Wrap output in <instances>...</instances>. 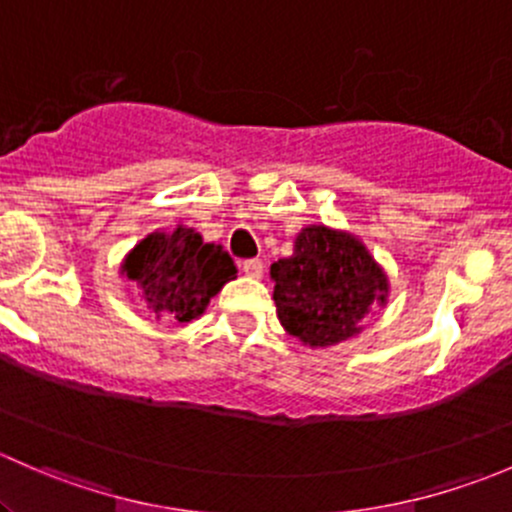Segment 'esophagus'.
Wrapping results in <instances>:
<instances>
[{
  "label": "esophagus",
  "mask_w": 512,
  "mask_h": 512,
  "mask_svg": "<svg viewBox=\"0 0 512 512\" xmlns=\"http://www.w3.org/2000/svg\"><path fill=\"white\" fill-rule=\"evenodd\" d=\"M242 272H245L247 277H255V280H260L262 272H265V265H262V260H247V262H242Z\"/></svg>",
  "instance_id": "esophagus-1"
}]
</instances>
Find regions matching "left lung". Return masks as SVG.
<instances>
[{
	"instance_id": "left-lung-1",
	"label": "left lung",
	"mask_w": 512,
	"mask_h": 512,
	"mask_svg": "<svg viewBox=\"0 0 512 512\" xmlns=\"http://www.w3.org/2000/svg\"><path fill=\"white\" fill-rule=\"evenodd\" d=\"M277 319L309 349H327L364 332L374 307L389 302V275L349 230L304 225L292 255L272 265Z\"/></svg>"
}]
</instances>
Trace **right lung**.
I'll list each match as a JSON object with an SVG mask.
<instances>
[{"instance_id":"right-lung-1","label":"right lung","mask_w":512,"mask_h":512,"mask_svg":"<svg viewBox=\"0 0 512 512\" xmlns=\"http://www.w3.org/2000/svg\"><path fill=\"white\" fill-rule=\"evenodd\" d=\"M118 272L138 287L148 312L173 322L203 317L210 299L237 277L223 247L203 242L195 227L183 223L148 232L126 252Z\"/></svg>"}]
</instances>
